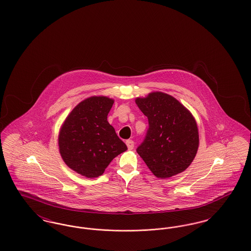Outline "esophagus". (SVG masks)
Instances as JSON below:
<instances>
[{"label":"esophagus","mask_w":251,"mask_h":251,"mask_svg":"<svg viewBox=\"0 0 251 251\" xmlns=\"http://www.w3.org/2000/svg\"><path fill=\"white\" fill-rule=\"evenodd\" d=\"M126 145H127V147H128L129 150H132L133 147H134V143H133V141L131 140V139H129V140L126 141Z\"/></svg>","instance_id":"1"}]
</instances>
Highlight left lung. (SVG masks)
Here are the masks:
<instances>
[{
    "label": "left lung",
    "instance_id": "obj_1",
    "mask_svg": "<svg viewBox=\"0 0 251 251\" xmlns=\"http://www.w3.org/2000/svg\"><path fill=\"white\" fill-rule=\"evenodd\" d=\"M135 103L149 120V130L136 151L157 178L183 172L197 154L200 137L191 112L174 97L151 92Z\"/></svg>",
    "mask_w": 251,
    "mask_h": 251
}]
</instances>
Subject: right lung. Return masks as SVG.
<instances>
[{
  "label": "right lung",
  "mask_w": 251,
  "mask_h": 251,
  "mask_svg": "<svg viewBox=\"0 0 251 251\" xmlns=\"http://www.w3.org/2000/svg\"><path fill=\"white\" fill-rule=\"evenodd\" d=\"M114 100L92 96L73 108L61 126L58 146L65 164L86 178H97L117 156L127 151L107 121Z\"/></svg>",
  "instance_id": "right-lung-1"
}]
</instances>
